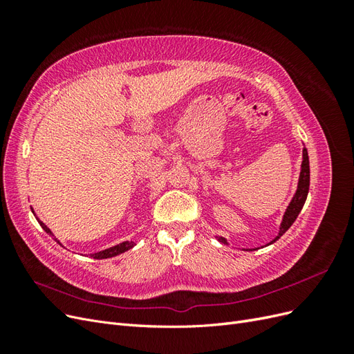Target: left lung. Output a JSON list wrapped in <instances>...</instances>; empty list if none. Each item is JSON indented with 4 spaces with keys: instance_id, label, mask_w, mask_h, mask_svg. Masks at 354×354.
Segmentation results:
<instances>
[{
    "instance_id": "obj_1",
    "label": "left lung",
    "mask_w": 354,
    "mask_h": 354,
    "mask_svg": "<svg viewBox=\"0 0 354 354\" xmlns=\"http://www.w3.org/2000/svg\"><path fill=\"white\" fill-rule=\"evenodd\" d=\"M308 186H310V165H308V153H307V149L303 147V160H301V171H299V177H298V185H297V190L295 194L289 202V205L286 207V211L282 217L281 221V226H279V232L274 236V239H272L267 245H272L274 243L277 239H279L282 234L292 226V223L297 220L298 214L301 212L303 207H304V202L307 199L308 195ZM218 242L224 243V245H229L226 238H221V236H216ZM254 250H259V248H254ZM254 250H246V251H254Z\"/></svg>"
}]
</instances>
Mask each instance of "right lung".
Wrapping results in <instances>:
<instances>
[{
	"label": "right lung",
	"instance_id": "obj_1",
	"mask_svg": "<svg viewBox=\"0 0 354 354\" xmlns=\"http://www.w3.org/2000/svg\"><path fill=\"white\" fill-rule=\"evenodd\" d=\"M34 212V211H32ZM38 223L41 224V227L44 229L48 234H51V236H55V234H53V232L46 226L44 223H42L39 218H38ZM56 239V238H55ZM57 241V239H56ZM59 243H60V241H57ZM62 245V243H60ZM134 246V242H128V241H125V242H121V243H118V245H115V246H111V248H106V250H103V251H99V252H94V254H90V257H93V259H95V260H103V259H111V257H115V255H120V254H122V252H125V251H128V250H131Z\"/></svg>",
	"mask_w": 354,
	"mask_h": 354
}]
</instances>
